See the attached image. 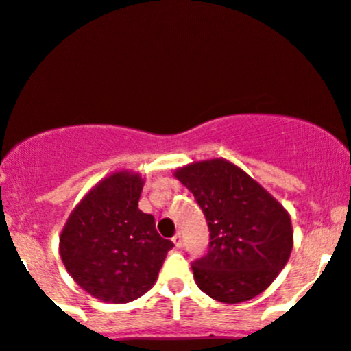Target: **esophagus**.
<instances>
[{"instance_id": "obj_1", "label": "esophagus", "mask_w": 351, "mask_h": 351, "mask_svg": "<svg viewBox=\"0 0 351 351\" xmlns=\"http://www.w3.org/2000/svg\"><path fill=\"white\" fill-rule=\"evenodd\" d=\"M171 240H173V243H175L176 248H182V245H183V237H182V233H176L175 237L171 238Z\"/></svg>"}]
</instances>
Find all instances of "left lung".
<instances>
[{"mask_svg":"<svg viewBox=\"0 0 351 351\" xmlns=\"http://www.w3.org/2000/svg\"><path fill=\"white\" fill-rule=\"evenodd\" d=\"M175 178L193 193L210 228V250L191 265L199 290L228 305L267 290L293 248L282 203L225 158L186 165Z\"/></svg>","mask_w":351,"mask_h":351,"instance_id":"left-lung-1","label":"left lung"}]
</instances>
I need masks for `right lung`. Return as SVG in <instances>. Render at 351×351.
<instances>
[{"instance_id": "obj_1", "label": "right lung", "mask_w": 351, "mask_h": 351, "mask_svg": "<svg viewBox=\"0 0 351 351\" xmlns=\"http://www.w3.org/2000/svg\"><path fill=\"white\" fill-rule=\"evenodd\" d=\"M145 180L128 169L105 176L83 196L60 234V256L80 287L105 303H130L153 287L173 248L155 218L138 208Z\"/></svg>"}]
</instances>
